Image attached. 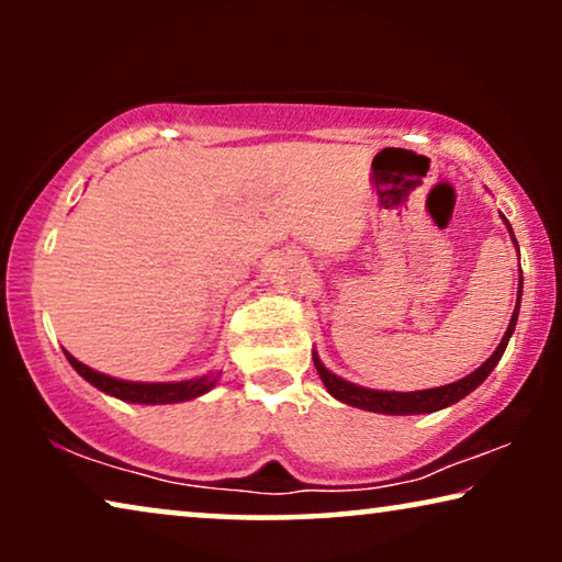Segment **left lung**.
Wrapping results in <instances>:
<instances>
[{"label":"left lung","mask_w":562,"mask_h":562,"mask_svg":"<svg viewBox=\"0 0 562 562\" xmlns=\"http://www.w3.org/2000/svg\"><path fill=\"white\" fill-rule=\"evenodd\" d=\"M506 225H509V222H506ZM514 243H517V240H514ZM519 299H521V283H519ZM519 299H517V310H514V314H512L509 327H506L504 340L498 342L494 356H491L481 368H475L471 375H465V379H460L456 383H448V386L427 389V391H412V394H396V391H373V389H363V386H356V383L342 381L340 375L329 373L327 368L319 363L317 356H314V368H317L319 379L327 386L329 394H333L335 398H340V402H345V404L358 406V409L379 412V414H429V412L445 409V406L456 404L463 396L471 394L473 389H479L481 383L486 381V375L494 371L498 360H502L504 350H506V342H509V337L514 333V325H517Z\"/></svg>","instance_id":"left-lung-1"}]
</instances>
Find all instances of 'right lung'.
Listing matches in <instances>:
<instances>
[{"label": "right lung", "mask_w": 562, "mask_h": 562, "mask_svg": "<svg viewBox=\"0 0 562 562\" xmlns=\"http://www.w3.org/2000/svg\"><path fill=\"white\" fill-rule=\"evenodd\" d=\"M68 363L76 368V373L83 375L91 386H97L104 394L117 396L122 402L130 404H176V402H189L210 391L217 383V375H202L194 381H179V383H133V381H120L110 379V375L91 371L89 366H83L76 360L71 352H66Z\"/></svg>", "instance_id": "1"}]
</instances>
